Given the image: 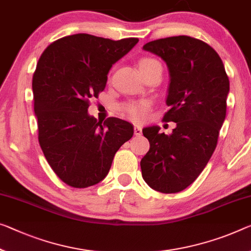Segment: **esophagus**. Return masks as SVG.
<instances>
[{
	"instance_id": "obj_1",
	"label": "esophagus",
	"mask_w": 251,
	"mask_h": 251,
	"mask_svg": "<svg viewBox=\"0 0 251 251\" xmlns=\"http://www.w3.org/2000/svg\"><path fill=\"white\" fill-rule=\"evenodd\" d=\"M133 131H134V134H136L137 137H140L141 134H142V129H141V126H138V125L134 126V129H133Z\"/></svg>"
}]
</instances>
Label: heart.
<instances>
[{
  "label": "heart",
  "instance_id": "heart-1",
  "mask_svg": "<svg viewBox=\"0 0 251 251\" xmlns=\"http://www.w3.org/2000/svg\"><path fill=\"white\" fill-rule=\"evenodd\" d=\"M158 63L157 60L152 58H142L139 61V67L147 66V65ZM126 111V113L128 114V117L132 120L140 121L142 119H145L146 114L150 109V102L149 101H139V102H132L126 104L125 107H123Z\"/></svg>",
  "mask_w": 251,
  "mask_h": 251
}]
</instances>
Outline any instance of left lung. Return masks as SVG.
I'll list each match as a JSON object with an SVG mask.
<instances>
[{
    "label": "left lung",
    "mask_w": 251,
    "mask_h": 251,
    "mask_svg": "<svg viewBox=\"0 0 251 251\" xmlns=\"http://www.w3.org/2000/svg\"><path fill=\"white\" fill-rule=\"evenodd\" d=\"M144 50L167 64L169 110L163 120L176 128L171 134L157 126L142 129L150 144L140 161L142 178L152 190L171 194L190 186L209 163L226 119L229 78L218 52L195 38H164Z\"/></svg>",
    "instance_id": "obj_1"
}]
</instances>
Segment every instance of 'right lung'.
<instances>
[{"instance_id":"add662e5","label":"right lung","mask_w":251,"mask_h":251,"mask_svg":"<svg viewBox=\"0 0 251 251\" xmlns=\"http://www.w3.org/2000/svg\"><path fill=\"white\" fill-rule=\"evenodd\" d=\"M138 38L111 40L77 33L53 41L32 77L38 139L50 167L65 184L85 188L105 178L119 148L133 136L131 123L87 112L105 88L107 73Z\"/></svg>"}]
</instances>
